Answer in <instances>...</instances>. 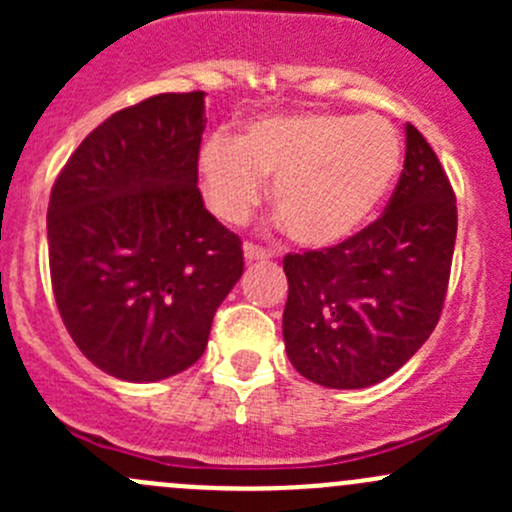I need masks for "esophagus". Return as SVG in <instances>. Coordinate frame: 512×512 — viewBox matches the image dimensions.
<instances>
[{"instance_id":"1","label":"esophagus","mask_w":512,"mask_h":512,"mask_svg":"<svg viewBox=\"0 0 512 512\" xmlns=\"http://www.w3.org/2000/svg\"><path fill=\"white\" fill-rule=\"evenodd\" d=\"M242 252H245L247 262H260V260H267V257H272L270 250H265L262 245H255V242H245V245H242Z\"/></svg>"}]
</instances>
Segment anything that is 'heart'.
Masks as SVG:
<instances>
[{
    "instance_id": "obj_1",
    "label": "heart",
    "mask_w": 512,
    "mask_h": 512,
    "mask_svg": "<svg viewBox=\"0 0 512 512\" xmlns=\"http://www.w3.org/2000/svg\"><path fill=\"white\" fill-rule=\"evenodd\" d=\"M401 168V138L384 116L304 111L247 123L235 143L213 136L198 156L200 188L225 223H245L272 180V208L294 242L349 240L384 203Z\"/></svg>"
}]
</instances>
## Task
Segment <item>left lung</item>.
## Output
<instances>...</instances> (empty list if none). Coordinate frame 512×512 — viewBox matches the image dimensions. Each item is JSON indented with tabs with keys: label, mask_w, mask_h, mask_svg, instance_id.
Segmentation results:
<instances>
[{
	"label": "left lung",
	"mask_w": 512,
	"mask_h": 512,
	"mask_svg": "<svg viewBox=\"0 0 512 512\" xmlns=\"http://www.w3.org/2000/svg\"><path fill=\"white\" fill-rule=\"evenodd\" d=\"M458 210L451 180L416 126L389 205L349 240L282 260L285 349L304 379L364 389L399 371L441 317Z\"/></svg>",
	"instance_id": "obj_1"
}]
</instances>
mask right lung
Masks as SVG:
<instances>
[{"label":"right lung","mask_w":512,"mask_h":512,"mask_svg":"<svg viewBox=\"0 0 512 512\" xmlns=\"http://www.w3.org/2000/svg\"><path fill=\"white\" fill-rule=\"evenodd\" d=\"M205 94H158L94 128L56 175L46 213L56 307L116 379L180 374L208 347L242 242L205 210Z\"/></svg>","instance_id":"1"}]
</instances>
